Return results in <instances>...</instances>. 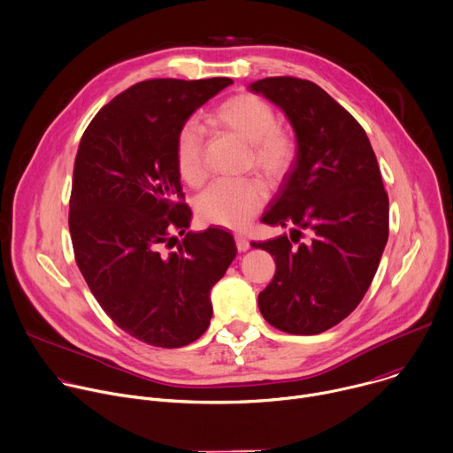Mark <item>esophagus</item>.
<instances>
[{
  "mask_svg": "<svg viewBox=\"0 0 453 453\" xmlns=\"http://www.w3.org/2000/svg\"><path fill=\"white\" fill-rule=\"evenodd\" d=\"M234 242H236V249L240 250V252H245V250H249V240L243 236V234H236L234 236Z\"/></svg>",
  "mask_w": 453,
  "mask_h": 453,
  "instance_id": "1",
  "label": "esophagus"
}]
</instances>
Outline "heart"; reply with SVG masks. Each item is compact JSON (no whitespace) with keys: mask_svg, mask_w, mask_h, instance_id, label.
Here are the masks:
<instances>
[{"mask_svg":"<svg viewBox=\"0 0 453 453\" xmlns=\"http://www.w3.org/2000/svg\"><path fill=\"white\" fill-rule=\"evenodd\" d=\"M213 120L250 143L252 162L265 176L275 180L291 167L295 142L275 126V113L261 97L254 94L233 96L217 106ZM176 165L181 180L188 185H199L204 180L203 131L196 122L185 124L178 134ZM263 203V185L247 178L213 183L199 197L197 210L206 222L240 229L261 210Z\"/></svg>","mask_w":453,"mask_h":453,"instance_id":"1","label":"heart"}]
</instances>
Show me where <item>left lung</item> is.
<instances>
[{
    "label": "left lung",
    "instance_id": "8db88e82",
    "mask_svg": "<svg viewBox=\"0 0 453 453\" xmlns=\"http://www.w3.org/2000/svg\"><path fill=\"white\" fill-rule=\"evenodd\" d=\"M288 117L295 158L263 224L286 234L252 242L270 252L275 275L257 295L263 319L289 334H320L347 319L379 268L389 201L359 122L317 83L265 78L247 87ZM303 232L311 240L293 246Z\"/></svg>",
    "mask_w": 453,
    "mask_h": 453
}]
</instances>
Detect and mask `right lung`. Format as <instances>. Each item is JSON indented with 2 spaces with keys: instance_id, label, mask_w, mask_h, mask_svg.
I'll return each instance as SVG.
<instances>
[{
  "instance_id": "right-lung-1",
  "label": "right lung",
  "mask_w": 453,
  "mask_h": 453,
  "mask_svg": "<svg viewBox=\"0 0 453 453\" xmlns=\"http://www.w3.org/2000/svg\"><path fill=\"white\" fill-rule=\"evenodd\" d=\"M231 83L140 81L101 108L80 142L69 204L76 263L104 313L147 345L201 338L213 315L210 291L236 256L224 229L187 233L192 211L176 201L178 134ZM173 228L186 238L167 251Z\"/></svg>"
}]
</instances>
